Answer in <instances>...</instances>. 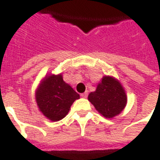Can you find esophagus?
Segmentation results:
<instances>
[{
    "instance_id": "1",
    "label": "esophagus",
    "mask_w": 160,
    "mask_h": 160,
    "mask_svg": "<svg viewBox=\"0 0 160 160\" xmlns=\"http://www.w3.org/2000/svg\"><path fill=\"white\" fill-rule=\"evenodd\" d=\"M88 95V92H83V93H81V94H80V96H81L82 98H87Z\"/></svg>"
}]
</instances>
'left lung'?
Returning <instances> with one entry per match:
<instances>
[{"mask_svg":"<svg viewBox=\"0 0 160 160\" xmlns=\"http://www.w3.org/2000/svg\"><path fill=\"white\" fill-rule=\"evenodd\" d=\"M88 100L104 117L112 119L125 108L127 97L122 85L111 76H104L94 92L88 95Z\"/></svg>","mask_w":160,"mask_h":160,"instance_id":"8db88e82","label":"left lung"}]
</instances>
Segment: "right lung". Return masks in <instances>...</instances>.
<instances>
[{
  "label": "right lung",
  "mask_w": 160,
  "mask_h": 160,
  "mask_svg": "<svg viewBox=\"0 0 160 160\" xmlns=\"http://www.w3.org/2000/svg\"><path fill=\"white\" fill-rule=\"evenodd\" d=\"M80 94L66 83L62 74H50L41 81L35 92L39 110L52 121H59L68 113L72 104Z\"/></svg>",
  "instance_id": "add662e5"
}]
</instances>
